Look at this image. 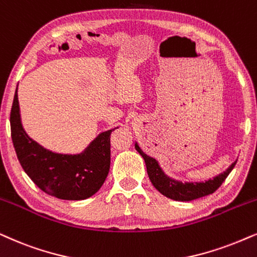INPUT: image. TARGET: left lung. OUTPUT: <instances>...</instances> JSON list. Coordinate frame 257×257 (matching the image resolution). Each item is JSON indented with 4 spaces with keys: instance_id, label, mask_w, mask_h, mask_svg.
<instances>
[{
    "instance_id": "left-lung-1",
    "label": "left lung",
    "mask_w": 257,
    "mask_h": 257,
    "mask_svg": "<svg viewBox=\"0 0 257 257\" xmlns=\"http://www.w3.org/2000/svg\"><path fill=\"white\" fill-rule=\"evenodd\" d=\"M136 150L141 153L142 157L144 158L149 178L153 186H155L162 195H164L165 197L179 202L194 201V199L204 197V196H208L210 194H214L216 190L222 185V183L225 181V178L228 177V175L231 172L236 162H234L224 172L219 173L218 176H216V177L212 179H209V181L183 183L166 176L161 166H159L158 162L156 161L155 158L150 157V156L143 152L142 149L139 148V145L137 144V143Z\"/></svg>"
}]
</instances>
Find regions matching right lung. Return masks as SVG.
I'll return each mask as SVG.
<instances>
[{"label": "right lung", "mask_w": 257, "mask_h": 257, "mask_svg": "<svg viewBox=\"0 0 257 257\" xmlns=\"http://www.w3.org/2000/svg\"><path fill=\"white\" fill-rule=\"evenodd\" d=\"M118 128V127H115ZM100 133L78 155L42 148L23 130L16 88L11 111L12 139L22 169L46 194L67 201L91 197L104 184L111 164V133Z\"/></svg>", "instance_id": "obj_1"}]
</instances>
